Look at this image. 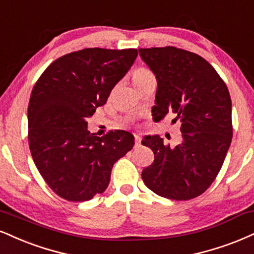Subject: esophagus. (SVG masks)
Masks as SVG:
<instances>
[{
  "instance_id": "esophagus-1",
  "label": "esophagus",
  "mask_w": 254,
  "mask_h": 254,
  "mask_svg": "<svg viewBox=\"0 0 254 254\" xmlns=\"http://www.w3.org/2000/svg\"><path fill=\"white\" fill-rule=\"evenodd\" d=\"M140 140H142V136H140V135H135L136 145H139L140 144Z\"/></svg>"
}]
</instances>
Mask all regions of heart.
<instances>
[{
  "instance_id": "heart-1",
  "label": "heart",
  "mask_w": 254,
  "mask_h": 254,
  "mask_svg": "<svg viewBox=\"0 0 254 254\" xmlns=\"http://www.w3.org/2000/svg\"><path fill=\"white\" fill-rule=\"evenodd\" d=\"M154 78V74L146 68H137L132 73V81L136 85V87H138L139 85H142L143 82L149 80V79Z\"/></svg>"
}]
</instances>
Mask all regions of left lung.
I'll list each match as a JSON object with an SVG mask.
<instances>
[{"instance_id":"8db88e82","label":"left lung","mask_w":254,"mask_h":254,"mask_svg":"<svg viewBox=\"0 0 254 254\" xmlns=\"http://www.w3.org/2000/svg\"><path fill=\"white\" fill-rule=\"evenodd\" d=\"M139 56L155 74L157 91L152 117L174 114L181 122V140L163 143L160 136H144L142 144L155 160L143 169L150 190L170 200H190L215 180L230 149L232 102L228 88L208 61L176 47L139 48Z\"/></svg>"}]
</instances>
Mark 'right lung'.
Masks as SVG:
<instances>
[{"mask_svg": "<svg viewBox=\"0 0 254 254\" xmlns=\"http://www.w3.org/2000/svg\"><path fill=\"white\" fill-rule=\"evenodd\" d=\"M137 50L85 48L59 58L36 81L28 105V140L39 173L73 202L105 191L111 170L135 144L132 133L98 137L86 119L106 103L137 58Z\"/></svg>", "mask_w": 254, "mask_h": 254, "instance_id": "add662e5", "label": "right lung"}]
</instances>
